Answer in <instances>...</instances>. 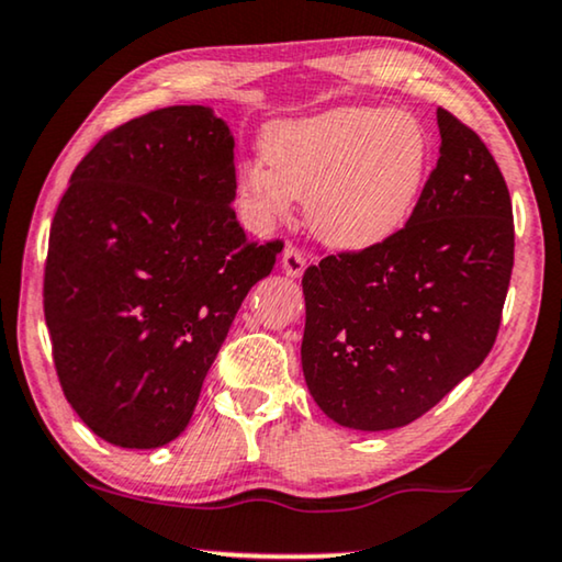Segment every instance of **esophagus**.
Segmentation results:
<instances>
[{
  "label": "esophagus",
  "mask_w": 562,
  "mask_h": 562,
  "mask_svg": "<svg viewBox=\"0 0 562 562\" xmlns=\"http://www.w3.org/2000/svg\"><path fill=\"white\" fill-rule=\"evenodd\" d=\"M305 255L295 247H288L282 251V270L284 274H290V278H300V274L305 272Z\"/></svg>",
  "instance_id": "esophagus-1"
}]
</instances>
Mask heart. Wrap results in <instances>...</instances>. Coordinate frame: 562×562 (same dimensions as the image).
Wrapping results in <instances>:
<instances>
[{"label":"heart","instance_id":"heart-1","mask_svg":"<svg viewBox=\"0 0 562 562\" xmlns=\"http://www.w3.org/2000/svg\"><path fill=\"white\" fill-rule=\"evenodd\" d=\"M262 162L239 176V201L257 226L290 218L307 201V226L330 249L379 247L405 226L430 168V134L413 112L336 106L265 132Z\"/></svg>","mask_w":562,"mask_h":562}]
</instances>
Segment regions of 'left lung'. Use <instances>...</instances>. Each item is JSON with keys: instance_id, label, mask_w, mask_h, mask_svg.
<instances>
[{"instance_id": "left-lung-1", "label": "left lung", "mask_w": 562, "mask_h": 562, "mask_svg": "<svg viewBox=\"0 0 562 562\" xmlns=\"http://www.w3.org/2000/svg\"><path fill=\"white\" fill-rule=\"evenodd\" d=\"M438 130V165L405 228L303 274L305 384L344 428L409 425L496 341L515 265L512 199L476 132L446 109Z\"/></svg>"}]
</instances>
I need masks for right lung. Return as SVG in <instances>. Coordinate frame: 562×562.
Wrapping results in <instances>:
<instances>
[{
	"label": "right lung",
	"instance_id": "right-lung-1",
	"mask_svg": "<svg viewBox=\"0 0 562 562\" xmlns=\"http://www.w3.org/2000/svg\"><path fill=\"white\" fill-rule=\"evenodd\" d=\"M234 134L211 106L116 126L78 162L50 226L45 323L63 394L99 438L160 448L282 241L236 221Z\"/></svg>",
	"mask_w": 562,
	"mask_h": 562
}]
</instances>
